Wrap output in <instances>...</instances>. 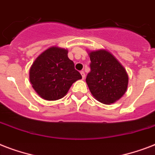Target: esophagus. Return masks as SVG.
I'll use <instances>...</instances> for the list:
<instances>
[{"mask_svg":"<svg viewBox=\"0 0 155 155\" xmlns=\"http://www.w3.org/2000/svg\"><path fill=\"white\" fill-rule=\"evenodd\" d=\"M80 74H81V75H82V79H84L85 78V73L84 71H80Z\"/></svg>","mask_w":155,"mask_h":155,"instance_id":"1","label":"esophagus"}]
</instances>
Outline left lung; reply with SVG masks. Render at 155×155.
Returning a JSON list of instances; mask_svg holds the SVG:
<instances>
[{"label": "left lung", "instance_id": "1", "mask_svg": "<svg viewBox=\"0 0 155 155\" xmlns=\"http://www.w3.org/2000/svg\"><path fill=\"white\" fill-rule=\"evenodd\" d=\"M91 71L86 83L92 96L105 104L116 102L128 87L126 71L117 58L105 50L89 52Z\"/></svg>", "mask_w": 155, "mask_h": 155}]
</instances>
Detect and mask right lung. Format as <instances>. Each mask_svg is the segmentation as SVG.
Instances as JSON below:
<instances>
[{"label":"right lung","mask_w":155,"mask_h":155,"mask_svg":"<svg viewBox=\"0 0 155 155\" xmlns=\"http://www.w3.org/2000/svg\"><path fill=\"white\" fill-rule=\"evenodd\" d=\"M68 50L52 47L38 57L30 70L33 88L42 99L56 101L68 93L76 80L82 79L68 57Z\"/></svg>","instance_id":"right-lung-1"}]
</instances>
